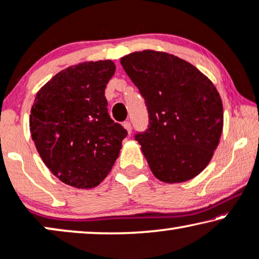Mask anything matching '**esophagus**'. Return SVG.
<instances>
[{
    "instance_id": "esophagus-1",
    "label": "esophagus",
    "mask_w": 259,
    "mask_h": 259,
    "mask_svg": "<svg viewBox=\"0 0 259 259\" xmlns=\"http://www.w3.org/2000/svg\"><path fill=\"white\" fill-rule=\"evenodd\" d=\"M123 126L125 127L126 132H127V134H129V135H130V134H132V130H133V127H132V123L127 122V120H126V122H124V123H123Z\"/></svg>"
}]
</instances>
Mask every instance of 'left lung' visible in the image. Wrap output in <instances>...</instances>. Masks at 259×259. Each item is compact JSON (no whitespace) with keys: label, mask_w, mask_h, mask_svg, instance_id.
<instances>
[{"label":"left lung","mask_w":259,"mask_h":259,"mask_svg":"<svg viewBox=\"0 0 259 259\" xmlns=\"http://www.w3.org/2000/svg\"><path fill=\"white\" fill-rule=\"evenodd\" d=\"M146 101L149 125L135 135L150 170L165 184L195 178L209 163L223 133L219 92L198 68L165 52L120 58Z\"/></svg>","instance_id":"8db88e82"}]
</instances>
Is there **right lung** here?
Returning a JSON list of instances; mask_svg holds the SVG:
<instances>
[{
	"instance_id": "right-lung-1",
	"label": "right lung",
	"mask_w": 259,
	"mask_h": 259,
	"mask_svg": "<svg viewBox=\"0 0 259 259\" xmlns=\"http://www.w3.org/2000/svg\"><path fill=\"white\" fill-rule=\"evenodd\" d=\"M111 60L86 61L57 73L39 90L29 117L36 150L55 177L75 188L106 178L127 133L110 118L105 88Z\"/></svg>"
}]
</instances>
